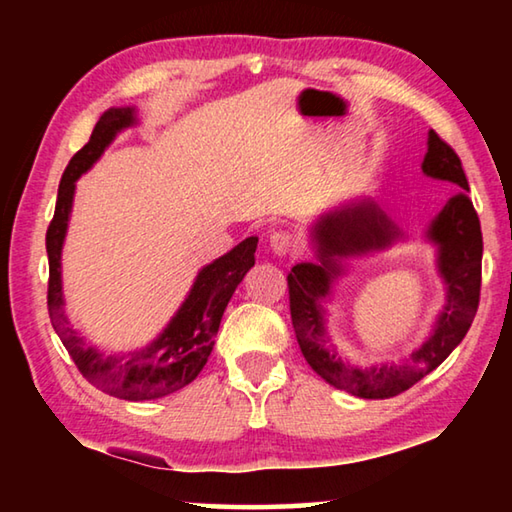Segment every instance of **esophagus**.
<instances>
[{"label": "esophagus", "mask_w": 512, "mask_h": 512, "mask_svg": "<svg viewBox=\"0 0 512 512\" xmlns=\"http://www.w3.org/2000/svg\"><path fill=\"white\" fill-rule=\"evenodd\" d=\"M293 246H296V239H293V235L287 230H275L271 232V237H268V248H271V253L277 257L291 253Z\"/></svg>", "instance_id": "obj_1"}]
</instances>
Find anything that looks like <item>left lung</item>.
<instances>
[{"mask_svg":"<svg viewBox=\"0 0 512 512\" xmlns=\"http://www.w3.org/2000/svg\"><path fill=\"white\" fill-rule=\"evenodd\" d=\"M422 173L461 192L449 198L422 232V239L436 250V273L445 284V305L431 323L427 339L415 345L409 357L361 368L336 348L327 329L325 302L332 298L334 282L348 273V259L370 257L409 241V235H404L375 201L366 196L350 198L320 214L309 228L316 262L296 264L287 277L293 329L307 363L329 386L363 400L400 395L436 370L465 339L479 307L481 223L465 194L470 187L461 160L433 131L427 137Z\"/></svg>","mask_w":512,"mask_h":512,"instance_id":"1","label":"left lung"}]
</instances>
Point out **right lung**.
<instances>
[{
  "instance_id": "obj_1",
  "label": "right lung",
  "mask_w": 512,
  "mask_h": 512,
  "mask_svg": "<svg viewBox=\"0 0 512 512\" xmlns=\"http://www.w3.org/2000/svg\"><path fill=\"white\" fill-rule=\"evenodd\" d=\"M137 126V108L121 106L108 108L94 126L90 142L69 160L58 185V201L54 221L47 230L49 255V291L47 305L49 318L56 334L74 359L81 375L112 397L128 402L158 400L185 388L203 370L207 357L214 348V336L219 332L223 311L228 307L232 293L244 280V275L255 266L257 237H248L214 262L198 271L192 289L171 316L167 327L140 350L124 354H103L101 350L85 345L83 336L69 325L63 296V244L72 216L76 180L94 167L112 140L126 128Z\"/></svg>"
}]
</instances>
